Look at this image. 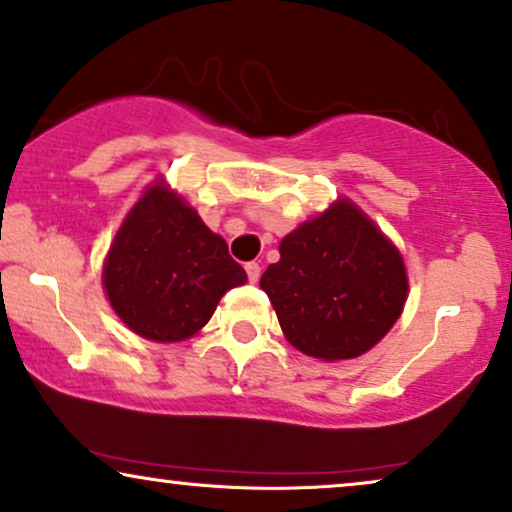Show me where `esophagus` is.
I'll use <instances>...</instances> for the list:
<instances>
[{
  "label": "esophagus",
  "instance_id": "obj_1",
  "mask_svg": "<svg viewBox=\"0 0 512 512\" xmlns=\"http://www.w3.org/2000/svg\"><path fill=\"white\" fill-rule=\"evenodd\" d=\"M244 270H247L249 282H258V280H261V265H258L256 261H249L247 265H244Z\"/></svg>",
  "mask_w": 512,
  "mask_h": 512
}]
</instances>
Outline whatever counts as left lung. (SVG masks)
<instances>
[{"label": "left lung", "mask_w": 512, "mask_h": 512, "mask_svg": "<svg viewBox=\"0 0 512 512\" xmlns=\"http://www.w3.org/2000/svg\"><path fill=\"white\" fill-rule=\"evenodd\" d=\"M261 289L289 343L331 362L374 348L400 317L409 287L400 251L341 199L284 237Z\"/></svg>", "instance_id": "left-lung-1"}]
</instances>
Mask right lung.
Returning <instances> with one entry per match:
<instances>
[{
    "label": "right lung",
    "instance_id": "obj_1",
    "mask_svg": "<svg viewBox=\"0 0 512 512\" xmlns=\"http://www.w3.org/2000/svg\"><path fill=\"white\" fill-rule=\"evenodd\" d=\"M247 282L195 209L152 185L112 242L103 284L115 313L150 341H183L214 315L225 291Z\"/></svg>",
    "mask_w": 512,
    "mask_h": 512
}]
</instances>
